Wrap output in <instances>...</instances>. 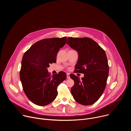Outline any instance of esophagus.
<instances>
[{
    "instance_id": "1",
    "label": "esophagus",
    "mask_w": 131,
    "mask_h": 131,
    "mask_svg": "<svg viewBox=\"0 0 131 131\" xmlns=\"http://www.w3.org/2000/svg\"><path fill=\"white\" fill-rule=\"evenodd\" d=\"M66 74H67V79H70V76H69V73H67Z\"/></svg>"
}]
</instances>
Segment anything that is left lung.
I'll return each mask as SVG.
<instances>
[{"label":"left lung","instance_id":"1","mask_svg":"<svg viewBox=\"0 0 131 131\" xmlns=\"http://www.w3.org/2000/svg\"><path fill=\"white\" fill-rule=\"evenodd\" d=\"M66 43L78 53L74 72L84 74L81 79L70 74L74 82L71 94L79 104L91 105L100 98L106 85L109 66L106 53L97 42L88 37H68Z\"/></svg>","mask_w":131,"mask_h":131}]
</instances>
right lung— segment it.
Listing matches in <instances>:
<instances>
[{"label": "right lung", "instance_id": "1", "mask_svg": "<svg viewBox=\"0 0 131 131\" xmlns=\"http://www.w3.org/2000/svg\"><path fill=\"white\" fill-rule=\"evenodd\" d=\"M66 37L41 40L35 43L24 53L20 78L28 99L38 106L52 102L58 95V86L66 78L63 71L51 76L49 64L57 62L60 49L66 43Z\"/></svg>", "mask_w": 131, "mask_h": 131}]
</instances>
